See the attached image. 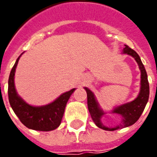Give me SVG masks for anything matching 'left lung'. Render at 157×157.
<instances>
[{"mask_svg": "<svg viewBox=\"0 0 157 157\" xmlns=\"http://www.w3.org/2000/svg\"><path fill=\"white\" fill-rule=\"evenodd\" d=\"M123 53L131 55L136 60L139 68L140 70V73H141V75H140L141 80H140V90L138 97L132 102H127L125 104L116 107L112 111L113 113H117L120 116L121 121L119 123V124L114 127H107L105 125H103L101 121V118L105 114V113L100 108L93 92L87 87H85L86 92L87 94V107H88L89 113L91 114L92 120L98 128L104 129V130H108V131H113V130L120 129V128L128 127L130 125L134 124L142 114L149 99L150 87H149L147 74H146L145 66L142 64L140 56L135 50H133L127 45H125V48L123 49Z\"/></svg>", "mask_w": 157, "mask_h": 157, "instance_id": "left-lung-1", "label": "left lung"}]
</instances>
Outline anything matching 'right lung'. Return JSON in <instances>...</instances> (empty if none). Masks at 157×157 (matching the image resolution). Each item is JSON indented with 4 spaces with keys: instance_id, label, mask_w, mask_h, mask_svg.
Listing matches in <instances>:
<instances>
[{
    "instance_id": "right-lung-1",
    "label": "right lung",
    "mask_w": 157,
    "mask_h": 157,
    "mask_svg": "<svg viewBox=\"0 0 157 157\" xmlns=\"http://www.w3.org/2000/svg\"><path fill=\"white\" fill-rule=\"evenodd\" d=\"M21 55L13 65L9 76L8 98L10 105L20 121L27 128L39 131L54 130L60 124L66 103L75 88L61 94L56 100L48 105L34 107L28 104L17 93L14 84L16 68Z\"/></svg>"
}]
</instances>
